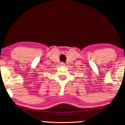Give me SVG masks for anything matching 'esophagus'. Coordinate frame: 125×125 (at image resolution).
<instances>
[{
	"label": "esophagus",
	"mask_w": 125,
	"mask_h": 125,
	"mask_svg": "<svg viewBox=\"0 0 125 125\" xmlns=\"http://www.w3.org/2000/svg\"><path fill=\"white\" fill-rule=\"evenodd\" d=\"M60 65H62V66H64L65 65V63L64 62H61L60 63Z\"/></svg>",
	"instance_id": "1"
}]
</instances>
